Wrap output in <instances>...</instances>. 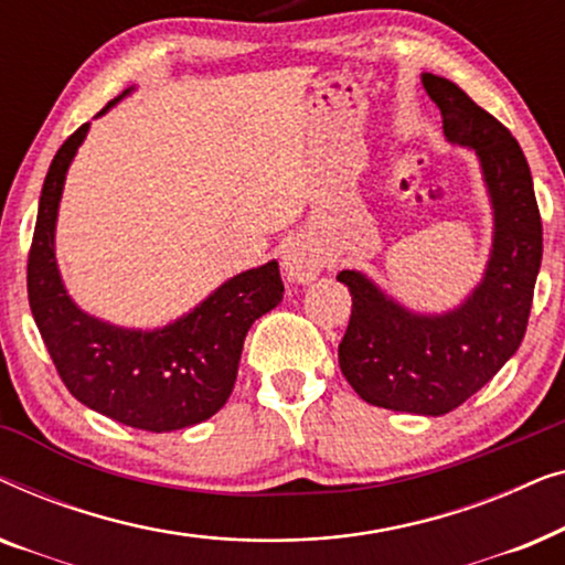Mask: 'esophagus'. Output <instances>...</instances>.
Listing matches in <instances>:
<instances>
[{"label":"esophagus","mask_w":565,"mask_h":565,"mask_svg":"<svg viewBox=\"0 0 565 565\" xmlns=\"http://www.w3.org/2000/svg\"><path fill=\"white\" fill-rule=\"evenodd\" d=\"M323 252L316 246L311 238H292L282 252V269L290 282L306 285L319 277L323 269Z\"/></svg>","instance_id":"1"}]
</instances>
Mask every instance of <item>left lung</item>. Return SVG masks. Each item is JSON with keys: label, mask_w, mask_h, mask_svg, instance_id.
Masks as SVG:
<instances>
[{"label": "left lung", "mask_w": 565, "mask_h": 565, "mask_svg": "<svg viewBox=\"0 0 565 565\" xmlns=\"http://www.w3.org/2000/svg\"><path fill=\"white\" fill-rule=\"evenodd\" d=\"M443 113L450 143L468 146L481 161L493 207V242L483 280L458 308L414 313L354 269L352 316L339 344V367L367 404L443 416L481 391L522 344L532 290L543 259V223L527 159L516 138L478 107L458 84L422 74Z\"/></svg>", "instance_id": "left-lung-1"}]
</instances>
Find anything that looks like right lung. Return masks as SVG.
I'll list each match as a JSON object with an SVG mask.
<instances>
[{
    "instance_id": "1",
    "label": "right lung",
    "mask_w": 565,
    "mask_h": 565,
    "mask_svg": "<svg viewBox=\"0 0 565 565\" xmlns=\"http://www.w3.org/2000/svg\"><path fill=\"white\" fill-rule=\"evenodd\" d=\"M87 130L89 122H84L66 138L45 174L28 254L30 311L76 401L134 429L192 427L211 419L234 391L246 331L282 300L280 267L273 259L231 277L190 313L161 329H122L84 313L61 280L53 238L68 164Z\"/></svg>"
}]
</instances>
